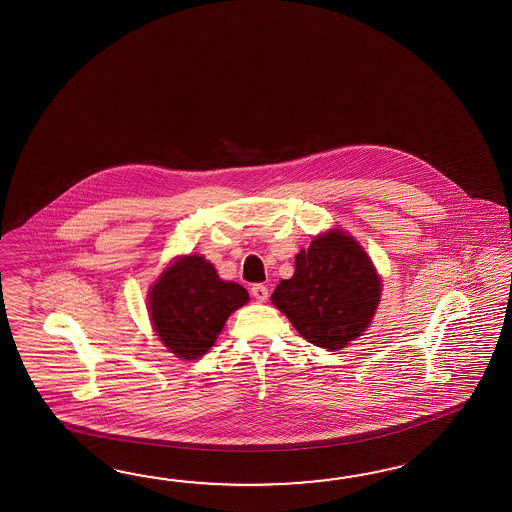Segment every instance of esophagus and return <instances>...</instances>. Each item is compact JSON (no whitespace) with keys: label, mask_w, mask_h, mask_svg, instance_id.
<instances>
[{"label":"esophagus","mask_w":512,"mask_h":512,"mask_svg":"<svg viewBox=\"0 0 512 512\" xmlns=\"http://www.w3.org/2000/svg\"><path fill=\"white\" fill-rule=\"evenodd\" d=\"M250 293H252V297L260 300V302H265L269 298V289L263 286V284H254V286L250 287Z\"/></svg>","instance_id":"34e87169"}]
</instances>
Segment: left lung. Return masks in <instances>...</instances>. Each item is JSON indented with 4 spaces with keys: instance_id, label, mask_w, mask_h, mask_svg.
<instances>
[{
    "instance_id": "1",
    "label": "left lung",
    "mask_w": 512,
    "mask_h": 512,
    "mask_svg": "<svg viewBox=\"0 0 512 512\" xmlns=\"http://www.w3.org/2000/svg\"><path fill=\"white\" fill-rule=\"evenodd\" d=\"M380 295L369 254L343 230H330L298 252L295 274L271 300L304 339L335 352L365 332Z\"/></svg>"
}]
</instances>
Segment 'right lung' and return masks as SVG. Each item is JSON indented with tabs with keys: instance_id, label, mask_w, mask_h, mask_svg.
I'll use <instances>...</instances> for the list:
<instances>
[{
	"instance_id": "obj_1",
	"label": "right lung",
	"mask_w": 512,
	"mask_h": 512,
	"mask_svg": "<svg viewBox=\"0 0 512 512\" xmlns=\"http://www.w3.org/2000/svg\"><path fill=\"white\" fill-rule=\"evenodd\" d=\"M149 315L156 335L180 359L204 356L232 311L247 304L249 293L219 278L199 254L171 263L149 291Z\"/></svg>"
}]
</instances>
